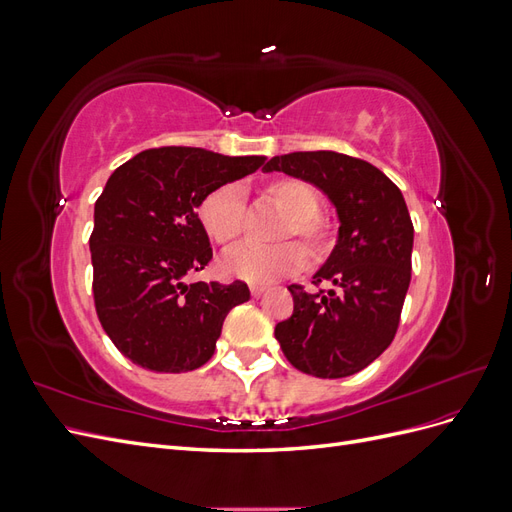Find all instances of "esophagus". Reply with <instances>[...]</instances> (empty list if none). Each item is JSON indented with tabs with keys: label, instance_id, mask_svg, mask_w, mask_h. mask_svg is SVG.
Returning <instances> with one entry per match:
<instances>
[{
	"label": "esophagus",
	"instance_id": "esophagus-1",
	"mask_svg": "<svg viewBox=\"0 0 512 512\" xmlns=\"http://www.w3.org/2000/svg\"><path fill=\"white\" fill-rule=\"evenodd\" d=\"M265 288H267L265 284H252V286H250V292H252V297H260V294H262V292H265Z\"/></svg>",
	"mask_w": 512,
	"mask_h": 512
}]
</instances>
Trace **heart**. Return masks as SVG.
Masks as SVG:
<instances>
[{"mask_svg":"<svg viewBox=\"0 0 512 512\" xmlns=\"http://www.w3.org/2000/svg\"><path fill=\"white\" fill-rule=\"evenodd\" d=\"M267 196L288 215L280 237L297 235L309 250L318 252L327 239V230L318 218L320 198L312 185L301 179L282 177L267 185ZM196 213L209 239L228 247L237 241L243 228V188L235 181L218 185L200 198ZM305 262L307 254L297 241L275 245L243 243L226 254L222 267L239 280L267 284L299 271Z\"/></svg>","mask_w":512,"mask_h":512,"instance_id":"1","label":"heart"}]
</instances>
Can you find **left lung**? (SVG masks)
Listing matches in <instances>:
<instances>
[{"mask_svg": "<svg viewBox=\"0 0 512 512\" xmlns=\"http://www.w3.org/2000/svg\"><path fill=\"white\" fill-rule=\"evenodd\" d=\"M267 173L314 183L337 209L339 235L312 294L288 286L294 309L275 339L290 365L316 378H346L391 346L410 286L414 226L401 190L380 168L337 151H294L271 158Z\"/></svg>", "mask_w": 512, "mask_h": 512, "instance_id": "8db88e82", "label": "left lung"}]
</instances>
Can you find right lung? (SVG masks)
I'll use <instances>...</instances> for the list:
<instances>
[{
    "label": "right lung",
    "mask_w": 512,
    "mask_h": 512,
    "mask_svg": "<svg viewBox=\"0 0 512 512\" xmlns=\"http://www.w3.org/2000/svg\"><path fill=\"white\" fill-rule=\"evenodd\" d=\"M262 164V156L158 147L108 177L89 237L91 288L102 329L132 363L181 374L213 356L226 314L250 299V288L183 282L213 258L196 209L209 190Z\"/></svg>",
    "instance_id": "obj_1"
}]
</instances>
